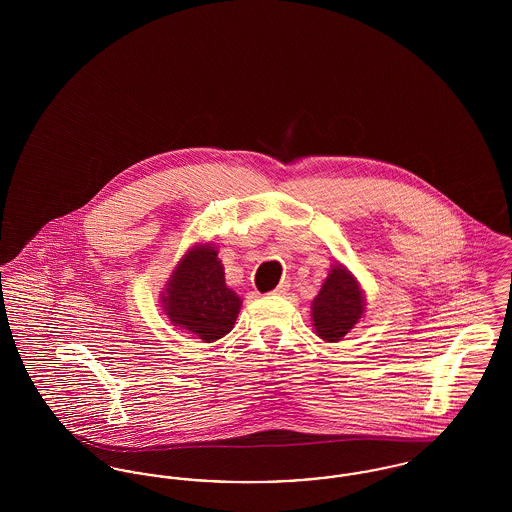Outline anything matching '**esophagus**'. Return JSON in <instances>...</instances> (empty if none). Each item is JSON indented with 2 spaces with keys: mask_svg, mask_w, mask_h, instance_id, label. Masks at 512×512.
<instances>
[{
  "mask_svg": "<svg viewBox=\"0 0 512 512\" xmlns=\"http://www.w3.org/2000/svg\"><path fill=\"white\" fill-rule=\"evenodd\" d=\"M290 290V284L288 282H282V284H278L276 288H274V295H286V292Z\"/></svg>",
  "mask_w": 512,
  "mask_h": 512,
  "instance_id": "1",
  "label": "esophagus"
}]
</instances>
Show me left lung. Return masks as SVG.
Masks as SVG:
<instances>
[{
  "label": "left lung",
  "mask_w": 512,
  "mask_h": 512,
  "mask_svg": "<svg viewBox=\"0 0 512 512\" xmlns=\"http://www.w3.org/2000/svg\"><path fill=\"white\" fill-rule=\"evenodd\" d=\"M365 299L355 278L338 265L332 267L313 301V322L322 340L340 341L363 317Z\"/></svg>",
  "instance_id": "left-lung-1"
}]
</instances>
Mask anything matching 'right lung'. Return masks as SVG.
I'll return each instance as SVG.
<instances>
[{
	"instance_id": "add662e5",
	"label": "right lung",
	"mask_w": 512,
	"mask_h": 512,
	"mask_svg": "<svg viewBox=\"0 0 512 512\" xmlns=\"http://www.w3.org/2000/svg\"><path fill=\"white\" fill-rule=\"evenodd\" d=\"M163 307L174 326L207 343L234 328L242 301L226 286L213 245H199L184 255L163 293Z\"/></svg>"
}]
</instances>
